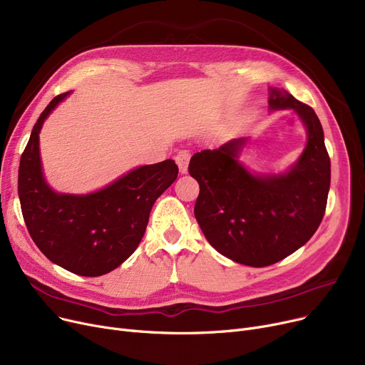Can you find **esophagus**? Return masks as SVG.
<instances>
[{
  "instance_id": "obj_1",
  "label": "esophagus",
  "mask_w": 365,
  "mask_h": 365,
  "mask_svg": "<svg viewBox=\"0 0 365 365\" xmlns=\"http://www.w3.org/2000/svg\"><path fill=\"white\" fill-rule=\"evenodd\" d=\"M178 165H179V170L180 173H186L187 171V164H189V160H190V150L187 149H182L176 153L175 157Z\"/></svg>"
}]
</instances>
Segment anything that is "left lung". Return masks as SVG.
Masks as SVG:
<instances>
[{
    "instance_id": "1",
    "label": "left lung",
    "mask_w": 365,
    "mask_h": 365,
    "mask_svg": "<svg viewBox=\"0 0 365 365\" xmlns=\"http://www.w3.org/2000/svg\"><path fill=\"white\" fill-rule=\"evenodd\" d=\"M269 105L294 109L308 130V145L289 173H248L237 160L244 139L197 152L187 167L200 185L194 213L207 241L220 255L255 267L274 264L311 240L330 189V157L314 109L284 90H271Z\"/></svg>"
}]
</instances>
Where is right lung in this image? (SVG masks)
<instances>
[{
	"instance_id": "obj_1",
	"label": "right lung",
	"mask_w": 365,
	"mask_h": 365,
	"mask_svg": "<svg viewBox=\"0 0 365 365\" xmlns=\"http://www.w3.org/2000/svg\"><path fill=\"white\" fill-rule=\"evenodd\" d=\"M69 91L57 94L36 120L19 165V200L28 232L53 263L83 275L113 271L136 250L153 202L176 180L173 160L143 165L90 195L56 194L47 186L38 134Z\"/></svg>"
}]
</instances>
